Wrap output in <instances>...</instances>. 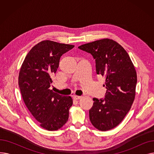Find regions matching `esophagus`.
<instances>
[{"instance_id":"obj_1","label":"esophagus","mask_w":154,"mask_h":154,"mask_svg":"<svg viewBox=\"0 0 154 154\" xmlns=\"http://www.w3.org/2000/svg\"><path fill=\"white\" fill-rule=\"evenodd\" d=\"M81 97H82V96H78V95H74V96H73V98H74V99H75V100L80 99Z\"/></svg>"}]
</instances>
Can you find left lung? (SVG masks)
<instances>
[{
    "instance_id": "8db88e82",
    "label": "left lung",
    "mask_w": 154,
    "mask_h": 154,
    "mask_svg": "<svg viewBox=\"0 0 154 154\" xmlns=\"http://www.w3.org/2000/svg\"><path fill=\"white\" fill-rule=\"evenodd\" d=\"M78 48L92 55L97 74L106 77L105 98L93 99L90 120L99 131L110 130L122 122L134 100L137 81L135 67L126 51L112 39L96 40Z\"/></svg>"
}]
</instances>
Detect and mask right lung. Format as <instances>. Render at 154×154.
<instances>
[{
	"instance_id": "right-lung-1",
	"label": "right lung",
	"mask_w": 154,
	"mask_h": 154,
	"mask_svg": "<svg viewBox=\"0 0 154 154\" xmlns=\"http://www.w3.org/2000/svg\"><path fill=\"white\" fill-rule=\"evenodd\" d=\"M74 45L44 40L32 48L22 65L19 85L26 107L48 131H57L67 122L71 97L51 90V76L55 74L60 57Z\"/></svg>"
}]
</instances>
